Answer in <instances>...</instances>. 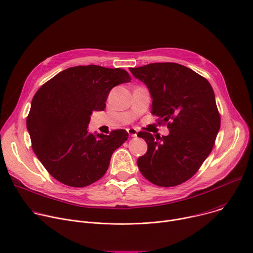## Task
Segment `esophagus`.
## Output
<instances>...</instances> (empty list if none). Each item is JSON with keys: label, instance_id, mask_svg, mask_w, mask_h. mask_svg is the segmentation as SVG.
Here are the masks:
<instances>
[{"label": "esophagus", "instance_id": "esophagus-1", "mask_svg": "<svg viewBox=\"0 0 253 253\" xmlns=\"http://www.w3.org/2000/svg\"><path fill=\"white\" fill-rule=\"evenodd\" d=\"M127 132H128L129 136H131V137L137 136V130H136L135 128H128V129H127Z\"/></svg>", "mask_w": 253, "mask_h": 253}]
</instances>
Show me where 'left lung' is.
<instances>
[{"label": "left lung", "instance_id": "1", "mask_svg": "<svg viewBox=\"0 0 253 253\" xmlns=\"http://www.w3.org/2000/svg\"><path fill=\"white\" fill-rule=\"evenodd\" d=\"M147 85L151 113L167 123L169 134L140 132L148 151L137 160L141 174L159 187H174L191 178L214 145L220 128L213 89L205 78L174 62L129 69Z\"/></svg>", "mask_w": 253, "mask_h": 253}]
</instances>
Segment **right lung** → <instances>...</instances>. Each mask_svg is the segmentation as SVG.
Returning a JSON list of instances; mask_svg holds the SVG:
<instances>
[{"mask_svg":"<svg viewBox=\"0 0 253 253\" xmlns=\"http://www.w3.org/2000/svg\"><path fill=\"white\" fill-rule=\"evenodd\" d=\"M130 81L122 69L78 65L60 72L37 91L26 128L36 156L56 180L83 188L104 175L113 153L128 133L124 129L110 135L89 133L90 116L105 109L115 86Z\"/></svg>","mask_w":253,"mask_h":253,"instance_id":"add662e5","label":"right lung"}]
</instances>
